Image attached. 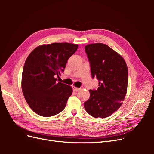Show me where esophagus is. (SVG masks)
<instances>
[{
  "instance_id": "34e87169",
  "label": "esophagus",
  "mask_w": 154,
  "mask_h": 154,
  "mask_svg": "<svg viewBox=\"0 0 154 154\" xmlns=\"http://www.w3.org/2000/svg\"><path fill=\"white\" fill-rule=\"evenodd\" d=\"M72 88H73V90H74V91H79V90L80 89V88H78V87H74V86L72 87Z\"/></svg>"
}]
</instances>
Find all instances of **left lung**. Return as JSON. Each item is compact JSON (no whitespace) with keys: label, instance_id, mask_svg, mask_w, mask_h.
I'll use <instances>...</instances> for the list:
<instances>
[{"label":"left lung","instance_id":"obj_1","mask_svg":"<svg viewBox=\"0 0 154 154\" xmlns=\"http://www.w3.org/2000/svg\"><path fill=\"white\" fill-rule=\"evenodd\" d=\"M92 78L99 81L97 90H89L84 103L87 112L96 118L109 117L117 111L127 94L128 71L123 58L108 45L88 44L85 47Z\"/></svg>","mask_w":154,"mask_h":154}]
</instances>
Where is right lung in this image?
I'll list each match as a JSON object with an SVG mask.
<instances>
[{"instance_id": "1", "label": "right lung", "mask_w": 154, "mask_h": 154, "mask_svg": "<svg viewBox=\"0 0 154 154\" xmlns=\"http://www.w3.org/2000/svg\"><path fill=\"white\" fill-rule=\"evenodd\" d=\"M78 45L53 43L36 48L27 57L22 76V90L30 108L44 117L62 112L71 96V86L57 82L68 59Z\"/></svg>"}]
</instances>
